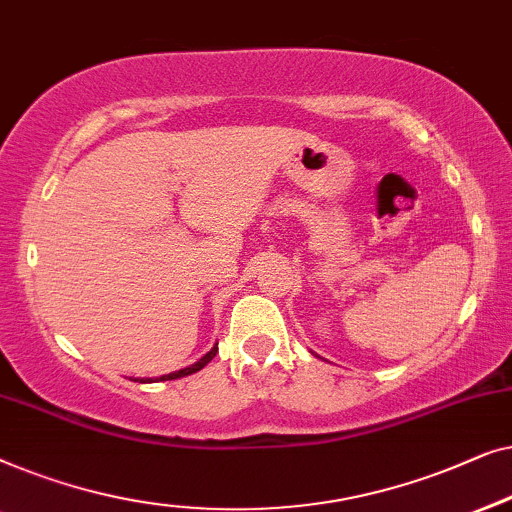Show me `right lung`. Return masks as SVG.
<instances>
[{"mask_svg":"<svg viewBox=\"0 0 512 512\" xmlns=\"http://www.w3.org/2000/svg\"><path fill=\"white\" fill-rule=\"evenodd\" d=\"M215 352H218V345H213V348L208 350L204 357L197 359V362L190 364V366H185V369H181V371L167 373V376H160V378H134V380H136V383H155V380H176V378H183V376H192V373L201 371L208 362H211V359L215 357Z\"/></svg>","mask_w":512,"mask_h":512,"instance_id":"add662e5","label":"right lung"}]
</instances>
